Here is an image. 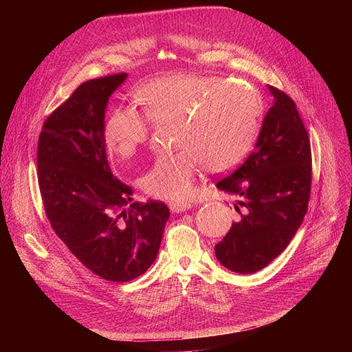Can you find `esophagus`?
<instances>
[{
	"mask_svg": "<svg viewBox=\"0 0 352 352\" xmlns=\"http://www.w3.org/2000/svg\"><path fill=\"white\" fill-rule=\"evenodd\" d=\"M191 207H192L191 202H171L170 204V210L173 212H184V211L190 210Z\"/></svg>",
	"mask_w": 352,
	"mask_h": 352,
	"instance_id": "1",
	"label": "esophagus"
}]
</instances>
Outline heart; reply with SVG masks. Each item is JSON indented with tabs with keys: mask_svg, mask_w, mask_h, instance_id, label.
Segmentation results:
<instances>
[{
	"mask_svg": "<svg viewBox=\"0 0 352 352\" xmlns=\"http://www.w3.org/2000/svg\"><path fill=\"white\" fill-rule=\"evenodd\" d=\"M137 98L145 114L134 107L116 108L105 122V141L111 151L131 157L150 140L151 121H177L181 151L158 155L140 178L146 195L170 201L191 195L202 165L210 173H224L243 160L261 108L255 88L195 74L153 80L137 91Z\"/></svg>",
	"mask_w": 352,
	"mask_h": 352,
	"instance_id": "1",
	"label": "heart"
}]
</instances>
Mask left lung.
<instances>
[{"label": "left lung", "instance_id": "1", "mask_svg": "<svg viewBox=\"0 0 352 352\" xmlns=\"http://www.w3.org/2000/svg\"><path fill=\"white\" fill-rule=\"evenodd\" d=\"M275 98L264 118L254 151L217 182L236 198V221L215 245L226 268L252 274L265 268L291 243L308 210L312 157L297 105L271 87Z\"/></svg>", "mask_w": 352, "mask_h": 352}]
</instances>
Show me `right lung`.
<instances>
[{
  "label": "right lung",
  "instance_id": "obj_1",
  "mask_svg": "<svg viewBox=\"0 0 352 352\" xmlns=\"http://www.w3.org/2000/svg\"><path fill=\"white\" fill-rule=\"evenodd\" d=\"M126 74L82 82L44 121L36 177L57 236L89 271L131 281L155 261L170 210L162 201H133L131 187L108 165L104 114Z\"/></svg>",
  "mask_w": 352,
  "mask_h": 352
}]
</instances>
